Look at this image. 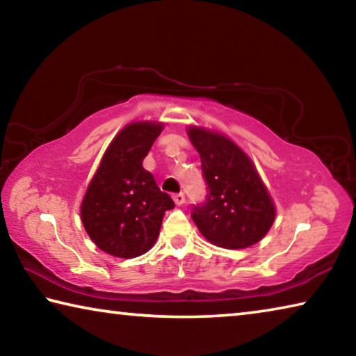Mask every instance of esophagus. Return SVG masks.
I'll list each match as a JSON object with an SVG mask.
<instances>
[{
    "instance_id": "1",
    "label": "esophagus",
    "mask_w": 356,
    "mask_h": 356,
    "mask_svg": "<svg viewBox=\"0 0 356 356\" xmlns=\"http://www.w3.org/2000/svg\"><path fill=\"white\" fill-rule=\"evenodd\" d=\"M174 202H176V206H182V204H185V195L184 193H177V195L172 196Z\"/></svg>"
}]
</instances>
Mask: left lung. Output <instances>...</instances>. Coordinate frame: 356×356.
<instances>
[{
  "instance_id": "1",
  "label": "left lung",
  "mask_w": 356,
  "mask_h": 356,
  "mask_svg": "<svg viewBox=\"0 0 356 356\" xmlns=\"http://www.w3.org/2000/svg\"><path fill=\"white\" fill-rule=\"evenodd\" d=\"M188 138L201 156L207 196L191 218L210 243L248 248L265 237L275 221V206L250 156L225 135L190 127Z\"/></svg>"
}]
</instances>
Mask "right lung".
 <instances>
[{"label":"right lung","instance_id":"1","mask_svg":"<svg viewBox=\"0 0 356 356\" xmlns=\"http://www.w3.org/2000/svg\"><path fill=\"white\" fill-rule=\"evenodd\" d=\"M163 130L159 122H134L108 146L81 202V222L88 236L108 254L131 259L152 248L170 195L160 191L144 156Z\"/></svg>","mask_w":356,"mask_h":356}]
</instances>
